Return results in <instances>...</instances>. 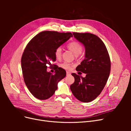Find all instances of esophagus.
I'll use <instances>...</instances> for the list:
<instances>
[{
    "instance_id": "1",
    "label": "esophagus",
    "mask_w": 131,
    "mask_h": 131,
    "mask_svg": "<svg viewBox=\"0 0 131 131\" xmlns=\"http://www.w3.org/2000/svg\"><path fill=\"white\" fill-rule=\"evenodd\" d=\"M71 74L70 72H67V76H69V75Z\"/></svg>"
}]
</instances>
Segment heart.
Here are the masks:
<instances>
[{
    "mask_svg": "<svg viewBox=\"0 0 131 131\" xmlns=\"http://www.w3.org/2000/svg\"><path fill=\"white\" fill-rule=\"evenodd\" d=\"M68 49L71 50L72 52L76 55V56H78L83 50V47L81 43L78 41H72L70 42L67 45ZM54 56L57 59H60L62 57V49L61 47H58L54 50ZM61 67L63 69L67 70H69L72 67V64L68 62H64L61 64Z\"/></svg>",
    "mask_w": 131,
    "mask_h": 131,
    "instance_id": "b5f03b06",
    "label": "heart"
}]
</instances>
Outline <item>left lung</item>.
Returning <instances> with one entry per match:
<instances>
[{"label":"left lung","mask_w":131,"mask_h":131,"mask_svg":"<svg viewBox=\"0 0 131 131\" xmlns=\"http://www.w3.org/2000/svg\"><path fill=\"white\" fill-rule=\"evenodd\" d=\"M73 34L85 47V58L76 70L86 75L83 78L72 73L75 81L70 88L79 101L90 102L100 94L108 81L111 68L109 54L104 42L97 35L89 33Z\"/></svg>","instance_id":"obj_1"}]
</instances>
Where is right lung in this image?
Here are the masks:
<instances>
[{"mask_svg": "<svg viewBox=\"0 0 131 131\" xmlns=\"http://www.w3.org/2000/svg\"><path fill=\"white\" fill-rule=\"evenodd\" d=\"M72 34L43 31L31 39L21 58V67L25 84L30 92L39 100L51 97L57 89L58 82L66 76V70L55 66V73L47 72L51 61H56L54 50L72 37Z\"/></svg>", "mask_w": 131, "mask_h": 131, "instance_id": "right-lung-1", "label": "right lung"}]
</instances>
